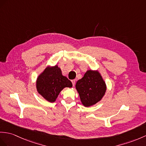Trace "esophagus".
Segmentation results:
<instances>
[{
	"label": "esophagus",
	"mask_w": 146,
	"mask_h": 146,
	"mask_svg": "<svg viewBox=\"0 0 146 146\" xmlns=\"http://www.w3.org/2000/svg\"><path fill=\"white\" fill-rule=\"evenodd\" d=\"M71 82H72L73 86H74V85H75V84H76V80H71Z\"/></svg>",
	"instance_id": "esophagus-1"
}]
</instances>
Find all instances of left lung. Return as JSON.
Masks as SVG:
<instances>
[{"instance_id":"obj_1","label":"left lung","mask_w":146,"mask_h":146,"mask_svg":"<svg viewBox=\"0 0 146 146\" xmlns=\"http://www.w3.org/2000/svg\"><path fill=\"white\" fill-rule=\"evenodd\" d=\"M77 91L82 105L88 107L100 102L105 95L106 85L98 71L88 70L77 82Z\"/></svg>"}]
</instances>
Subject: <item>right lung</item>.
<instances>
[{"mask_svg": "<svg viewBox=\"0 0 146 146\" xmlns=\"http://www.w3.org/2000/svg\"><path fill=\"white\" fill-rule=\"evenodd\" d=\"M39 94L49 102H54L61 91L65 87H72V84L65 76L58 66L47 67L36 80Z\"/></svg>", "mask_w": 146, "mask_h": 146, "instance_id": "right-lung-1", "label": "right lung"}]
</instances>
